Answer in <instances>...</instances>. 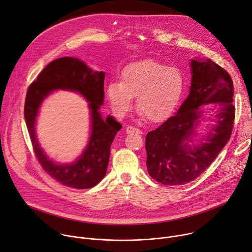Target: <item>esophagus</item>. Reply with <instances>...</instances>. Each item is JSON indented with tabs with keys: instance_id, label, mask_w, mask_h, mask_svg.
Returning a JSON list of instances; mask_svg holds the SVG:
<instances>
[{
	"instance_id": "esophagus-1",
	"label": "esophagus",
	"mask_w": 252,
	"mask_h": 252,
	"mask_svg": "<svg viewBox=\"0 0 252 252\" xmlns=\"http://www.w3.org/2000/svg\"><path fill=\"white\" fill-rule=\"evenodd\" d=\"M126 133H139V134L142 133L141 129L136 128V127H133V126H127L126 128Z\"/></svg>"
}]
</instances>
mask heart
<instances>
[{"label": "heart", "mask_w": 252, "mask_h": 252, "mask_svg": "<svg viewBox=\"0 0 252 252\" xmlns=\"http://www.w3.org/2000/svg\"><path fill=\"white\" fill-rule=\"evenodd\" d=\"M185 83L179 67L144 60L127 65L122 72L121 82L107 85L106 96L118 117L126 116L135 97L140 116L159 123L168 119L180 103Z\"/></svg>", "instance_id": "heart-1"}]
</instances>
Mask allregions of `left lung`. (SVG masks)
<instances>
[{
	"mask_svg": "<svg viewBox=\"0 0 252 252\" xmlns=\"http://www.w3.org/2000/svg\"><path fill=\"white\" fill-rule=\"evenodd\" d=\"M190 67L188 97L175 116L146 136L148 172L164 185H184L199 177L226 146L233 128L235 107L229 73L211 59H192ZM211 103L216 108L213 118L206 117L202 107ZM207 119L214 124L200 136L196 129Z\"/></svg>",
	"mask_w": 252,
	"mask_h": 252,
	"instance_id": "1",
	"label": "left lung"
}]
</instances>
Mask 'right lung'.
I'll return each mask as SVG.
<instances>
[{
  "label": "right lung",
  "instance_id": "right-lung-1",
  "mask_svg": "<svg viewBox=\"0 0 252 252\" xmlns=\"http://www.w3.org/2000/svg\"><path fill=\"white\" fill-rule=\"evenodd\" d=\"M104 75L103 71L93 70L78 58L62 57L45 67L28 88L24 117L36 157L45 171L67 187L87 189L98 184L106 174L110 146L122 128V125L110 116L103 120L99 111L104 99ZM55 90L77 92L89 102V144L72 163L54 162L40 148L36 138L35 122L39 106Z\"/></svg>",
  "mask_w": 252,
  "mask_h": 252
}]
</instances>
